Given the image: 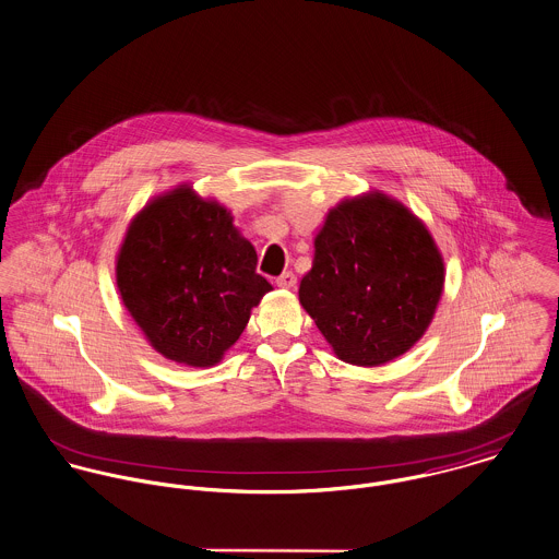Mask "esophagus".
Wrapping results in <instances>:
<instances>
[{
  "instance_id": "obj_1",
  "label": "esophagus",
  "mask_w": 559,
  "mask_h": 559,
  "mask_svg": "<svg viewBox=\"0 0 559 559\" xmlns=\"http://www.w3.org/2000/svg\"><path fill=\"white\" fill-rule=\"evenodd\" d=\"M276 285L283 287V289H294L298 285V276L294 272H283L278 278H276Z\"/></svg>"
}]
</instances>
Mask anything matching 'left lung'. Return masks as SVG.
I'll list each match as a JSON object with an SVG mask.
<instances>
[{
	"instance_id": "1",
	"label": "left lung",
	"mask_w": 559,
	"mask_h": 559,
	"mask_svg": "<svg viewBox=\"0 0 559 559\" xmlns=\"http://www.w3.org/2000/svg\"><path fill=\"white\" fill-rule=\"evenodd\" d=\"M442 283V258L424 223L372 193L328 215L300 301L343 361L381 366L424 336Z\"/></svg>"
}]
</instances>
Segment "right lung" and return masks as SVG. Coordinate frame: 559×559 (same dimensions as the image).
I'll return each mask as SVG.
<instances>
[{"mask_svg": "<svg viewBox=\"0 0 559 559\" xmlns=\"http://www.w3.org/2000/svg\"><path fill=\"white\" fill-rule=\"evenodd\" d=\"M229 213L189 187L148 204L129 225L117 285L133 321L168 359L206 368L245 332L272 285Z\"/></svg>", "mask_w": 559, "mask_h": 559, "instance_id": "right-lung-1", "label": "right lung"}]
</instances>
